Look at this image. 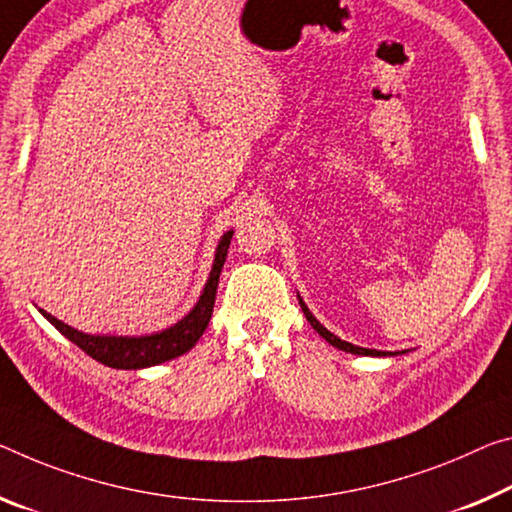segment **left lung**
<instances>
[{
	"instance_id": "1",
	"label": "left lung",
	"mask_w": 512,
	"mask_h": 512,
	"mask_svg": "<svg viewBox=\"0 0 512 512\" xmlns=\"http://www.w3.org/2000/svg\"><path fill=\"white\" fill-rule=\"evenodd\" d=\"M298 305H300V310H303V314H305V319L310 321V326L319 332V335L326 339L328 344H332L335 348H339V351H346V353H353V355H371V358H385V355H399V353H387V351H376V348H362V346H355V344H348V342H344V339H339L337 335H332V332L326 328V326H321L319 321H316V316L310 312V307L305 305V300L298 296ZM405 353V351H403Z\"/></svg>"
}]
</instances>
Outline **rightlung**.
I'll return each mask as SVG.
<instances>
[{"label":"right lung","instance_id":"1","mask_svg":"<svg viewBox=\"0 0 512 512\" xmlns=\"http://www.w3.org/2000/svg\"><path fill=\"white\" fill-rule=\"evenodd\" d=\"M232 234L234 230H227L221 241H218L212 271H209V278L205 282V289H202L198 303L193 305V310L186 314L184 319L177 321L175 326L152 332V335H88V332H81L68 326V323L59 321L50 312H38L43 314L63 337H68L72 344H77L81 351L91 355L93 360L102 362L104 367L127 371L148 369L154 367V364L180 358V355L189 353L191 348L198 344V339L202 337V332H205L209 319H212L218 278H221V269L225 264Z\"/></svg>","mask_w":512,"mask_h":512}]
</instances>
